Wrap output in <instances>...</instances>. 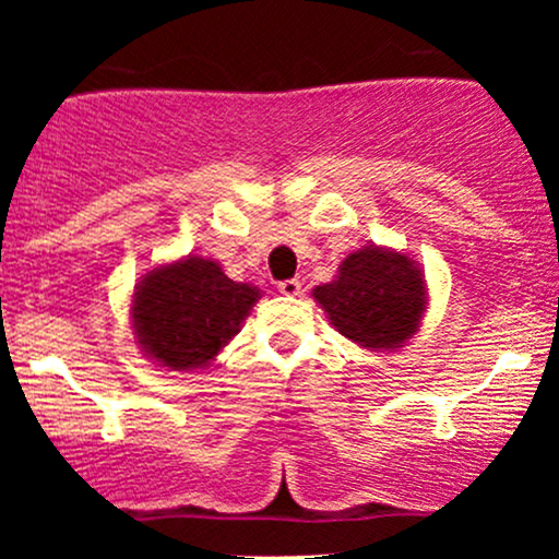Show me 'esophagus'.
Wrapping results in <instances>:
<instances>
[{"instance_id":"esophagus-1","label":"esophagus","mask_w":559,"mask_h":559,"mask_svg":"<svg viewBox=\"0 0 559 559\" xmlns=\"http://www.w3.org/2000/svg\"><path fill=\"white\" fill-rule=\"evenodd\" d=\"M278 292L284 294V297H299V294H301V284H299L297 278L281 281V284H278Z\"/></svg>"}]
</instances>
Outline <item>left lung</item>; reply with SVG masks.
I'll return each mask as SVG.
<instances>
[{
	"mask_svg": "<svg viewBox=\"0 0 559 559\" xmlns=\"http://www.w3.org/2000/svg\"><path fill=\"white\" fill-rule=\"evenodd\" d=\"M312 297L333 329L365 349H396L413 338L428 305L420 267L373 243L352 252L336 281L312 288Z\"/></svg>",
	"mask_w": 559,
	"mask_h": 559,
	"instance_id": "obj_1",
	"label": "left lung"
}]
</instances>
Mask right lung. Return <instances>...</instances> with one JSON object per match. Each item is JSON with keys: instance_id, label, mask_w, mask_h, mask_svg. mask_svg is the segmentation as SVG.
Wrapping results in <instances>:
<instances>
[{"instance_id": "add662e5", "label": "right lung", "mask_w": 559, "mask_h": 559, "mask_svg": "<svg viewBox=\"0 0 559 559\" xmlns=\"http://www.w3.org/2000/svg\"><path fill=\"white\" fill-rule=\"evenodd\" d=\"M260 288L230 281L215 260L189 254L159 265L133 294V333L146 357L170 370H197L215 360L241 329Z\"/></svg>"}]
</instances>
